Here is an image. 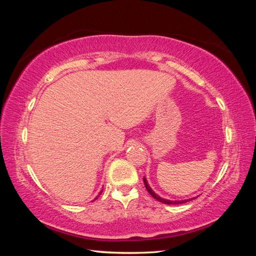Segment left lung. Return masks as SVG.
<instances>
[{
    "label": "left lung",
    "mask_w": 256,
    "mask_h": 256,
    "mask_svg": "<svg viewBox=\"0 0 256 256\" xmlns=\"http://www.w3.org/2000/svg\"><path fill=\"white\" fill-rule=\"evenodd\" d=\"M143 180H144V184H145V188H146V190L148 191V193L150 194L154 198H156L157 200H159V202H161V203H164V204H168V205H173V204H182V203H186V202H188L189 200H166V198H161V196H159L157 193H154V191H152V189L150 188V186L148 184V182H147V180L146 178L144 177L143 178ZM191 200V198H190Z\"/></svg>",
    "instance_id": "left-lung-1"
}]
</instances>
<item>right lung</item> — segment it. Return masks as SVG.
<instances>
[{
	"instance_id": "obj_1",
	"label": "right lung",
	"mask_w": 256,
	"mask_h": 256,
	"mask_svg": "<svg viewBox=\"0 0 256 256\" xmlns=\"http://www.w3.org/2000/svg\"><path fill=\"white\" fill-rule=\"evenodd\" d=\"M102 191H100V192H99V194H98V196H97V198H98V196H100V194H102ZM96 198H95V200H96Z\"/></svg>"
}]
</instances>
